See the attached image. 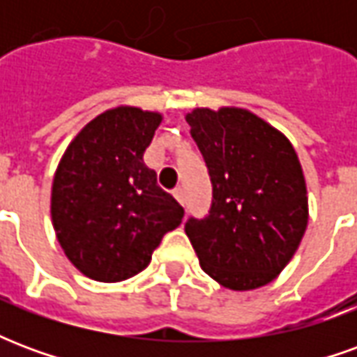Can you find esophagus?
<instances>
[{
    "instance_id": "obj_1",
    "label": "esophagus",
    "mask_w": 357,
    "mask_h": 357,
    "mask_svg": "<svg viewBox=\"0 0 357 357\" xmlns=\"http://www.w3.org/2000/svg\"><path fill=\"white\" fill-rule=\"evenodd\" d=\"M172 193H174V197L178 199V202L185 204V193H183V189H181V187H176V189H174Z\"/></svg>"
}]
</instances>
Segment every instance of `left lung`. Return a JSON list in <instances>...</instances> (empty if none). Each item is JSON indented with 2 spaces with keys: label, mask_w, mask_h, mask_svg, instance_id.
I'll list each match as a JSON object with an SVG mask.
<instances>
[{
  "label": "left lung",
  "mask_w": 357,
  "mask_h": 357,
  "mask_svg": "<svg viewBox=\"0 0 357 357\" xmlns=\"http://www.w3.org/2000/svg\"><path fill=\"white\" fill-rule=\"evenodd\" d=\"M212 183L204 218L185 233L202 269L233 291L275 279L307 224L306 181L294 149L275 128L243 109L187 114Z\"/></svg>",
  "instance_id": "1"
}]
</instances>
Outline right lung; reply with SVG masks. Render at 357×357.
<instances>
[{"label":"right lung","instance_id":"1","mask_svg":"<svg viewBox=\"0 0 357 357\" xmlns=\"http://www.w3.org/2000/svg\"><path fill=\"white\" fill-rule=\"evenodd\" d=\"M160 114L118 107L93 118L66 149L51 218L66 258L84 275L116 283L147 268L183 208L143 162Z\"/></svg>","mask_w":357,"mask_h":357}]
</instances>
